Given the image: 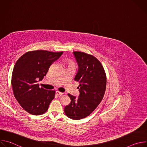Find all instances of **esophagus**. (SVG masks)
I'll use <instances>...</instances> for the list:
<instances>
[{"label": "esophagus", "instance_id": "1", "mask_svg": "<svg viewBox=\"0 0 147 147\" xmlns=\"http://www.w3.org/2000/svg\"><path fill=\"white\" fill-rule=\"evenodd\" d=\"M56 94H57L58 96H60V95H61L63 94V92H59V91H57L56 92Z\"/></svg>", "mask_w": 147, "mask_h": 147}]
</instances>
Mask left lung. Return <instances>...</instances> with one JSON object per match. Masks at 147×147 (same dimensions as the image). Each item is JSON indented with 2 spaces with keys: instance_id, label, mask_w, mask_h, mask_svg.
<instances>
[{
  "instance_id": "obj_1",
  "label": "left lung",
  "mask_w": 147,
  "mask_h": 147,
  "mask_svg": "<svg viewBox=\"0 0 147 147\" xmlns=\"http://www.w3.org/2000/svg\"><path fill=\"white\" fill-rule=\"evenodd\" d=\"M78 65L74 80L78 81V97L70 94L71 102L65 108L66 115L74 120L89 116L103 99L107 86V77L100 62L94 56L81 52H73Z\"/></svg>"
}]
</instances>
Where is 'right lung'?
<instances>
[{
  "label": "right lung",
  "instance_id": "right-lung-1",
  "mask_svg": "<svg viewBox=\"0 0 147 147\" xmlns=\"http://www.w3.org/2000/svg\"><path fill=\"white\" fill-rule=\"evenodd\" d=\"M44 50L30 51L16 61L11 76L14 95L22 107L33 115L45 113L55 91L40 88L38 80L46 76L52 63L63 54Z\"/></svg>",
  "mask_w": 147,
  "mask_h": 147
}]
</instances>
